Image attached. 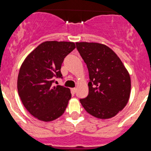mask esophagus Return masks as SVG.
Wrapping results in <instances>:
<instances>
[{
	"label": "esophagus",
	"instance_id": "esophagus-1",
	"mask_svg": "<svg viewBox=\"0 0 151 151\" xmlns=\"http://www.w3.org/2000/svg\"><path fill=\"white\" fill-rule=\"evenodd\" d=\"M71 92H72L73 93H75L76 92H77V88H71Z\"/></svg>",
	"mask_w": 151,
	"mask_h": 151
}]
</instances>
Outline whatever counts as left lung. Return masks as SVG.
Returning a JSON list of instances; mask_svg holds the SVG:
<instances>
[{
  "label": "left lung",
  "mask_w": 151,
  "mask_h": 151,
  "mask_svg": "<svg viewBox=\"0 0 151 151\" xmlns=\"http://www.w3.org/2000/svg\"><path fill=\"white\" fill-rule=\"evenodd\" d=\"M77 51L87 65L88 94L80 99L88 114L108 119L122 111L131 93V78L119 57L105 45L76 43Z\"/></svg>",
  "instance_id": "left-lung-1"
}]
</instances>
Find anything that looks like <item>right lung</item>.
<instances>
[{
	"instance_id": "1",
	"label": "right lung",
	"mask_w": 151,
	"mask_h": 151,
	"mask_svg": "<svg viewBox=\"0 0 151 151\" xmlns=\"http://www.w3.org/2000/svg\"><path fill=\"white\" fill-rule=\"evenodd\" d=\"M75 48L72 42H44L28 55L20 67L18 94L26 110L40 120H55L66 108L71 97L70 89L53 86V83L55 78H63L60 68L64 58Z\"/></svg>"
}]
</instances>
